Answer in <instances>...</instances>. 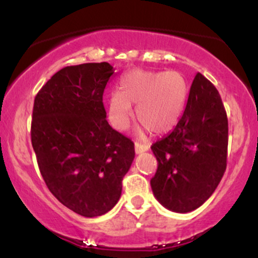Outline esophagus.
Returning <instances> with one entry per match:
<instances>
[{
  "mask_svg": "<svg viewBox=\"0 0 258 258\" xmlns=\"http://www.w3.org/2000/svg\"><path fill=\"white\" fill-rule=\"evenodd\" d=\"M149 149V147L147 144H142V143H135V152L136 154H141L147 152Z\"/></svg>",
  "mask_w": 258,
  "mask_h": 258,
  "instance_id": "obj_1",
  "label": "esophagus"
}]
</instances>
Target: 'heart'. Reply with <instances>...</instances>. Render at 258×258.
<instances>
[{
  "mask_svg": "<svg viewBox=\"0 0 258 258\" xmlns=\"http://www.w3.org/2000/svg\"><path fill=\"white\" fill-rule=\"evenodd\" d=\"M120 88L108 102V119L119 131L127 128L131 104H137L136 119L142 126L153 135L166 133L178 122L188 97V82L178 72L133 70Z\"/></svg>",
  "mask_w": 258,
  "mask_h": 258,
  "instance_id": "1",
  "label": "heart"
}]
</instances>
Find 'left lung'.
<instances>
[{"label":"left lung","mask_w":258,"mask_h":258,"mask_svg":"<svg viewBox=\"0 0 258 258\" xmlns=\"http://www.w3.org/2000/svg\"><path fill=\"white\" fill-rule=\"evenodd\" d=\"M227 148L228 119L221 96L198 73L176 127L152 146L158 160L150 179L154 197L179 214L200 207L223 177Z\"/></svg>","instance_id":"left-lung-1"}]
</instances>
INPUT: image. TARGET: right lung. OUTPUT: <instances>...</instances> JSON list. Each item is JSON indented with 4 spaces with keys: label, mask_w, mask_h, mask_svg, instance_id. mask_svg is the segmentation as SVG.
I'll return each instance as SVG.
<instances>
[{
    "label": "right lung",
    "mask_w": 258,
    "mask_h": 258,
    "mask_svg": "<svg viewBox=\"0 0 258 258\" xmlns=\"http://www.w3.org/2000/svg\"><path fill=\"white\" fill-rule=\"evenodd\" d=\"M109 63L63 68L35 97L31 143L49 191L76 214L97 217L116 205L135 144L106 121Z\"/></svg>",
    "instance_id": "right-lung-1"
}]
</instances>
